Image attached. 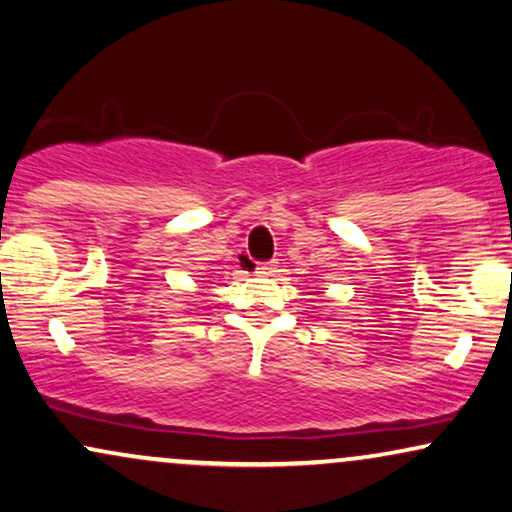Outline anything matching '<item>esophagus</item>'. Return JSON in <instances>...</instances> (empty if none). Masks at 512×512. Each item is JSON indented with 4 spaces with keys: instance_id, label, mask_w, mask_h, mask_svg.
<instances>
[{
    "instance_id": "34e87169",
    "label": "esophagus",
    "mask_w": 512,
    "mask_h": 512,
    "mask_svg": "<svg viewBox=\"0 0 512 512\" xmlns=\"http://www.w3.org/2000/svg\"><path fill=\"white\" fill-rule=\"evenodd\" d=\"M277 272V263L270 261V263H258L256 265V275L258 277H272Z\"/></svg>"
}]
</instances>
